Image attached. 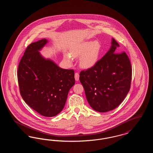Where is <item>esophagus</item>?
Listing matches in <instances>:
<instances>
[{"instance_id": "obj_1", "label": "esophagus", "mask_w": 153, "mask_h": 153, "mask_svg": "<svg viewBox=\"0 0 153 153\" xmlns=\"http://www.w3.org/2000/svg\"><path fill=\"white\" fill-rule=\"evenodd\" d=\"M74 78H75L76 81H79V74L78 73H75Z\"/></svg>"}]
</instances>
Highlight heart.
<instances>
[{
  "mask_svg": "<svg viewBox=\"0 0 153 153\" xmlns=\"http://www.w3.org/2000/svg\"><path fill=\"white\" fill-rule=\"evenodd\" d=\"M100 49V46L97 42H87L80 45L77 48L72 50L71 51L70 54L73 57L80 56L79 58L80 66L82 68H89L96 62ZM64 58L67 64L69 65L72 64V58L70 55L65 54Z\"/></svg>",
  "mask_w": 153,
  "mask_h": 153,
  "instance_id": "obj_1",
  "label": "heart"
}]
</instances>
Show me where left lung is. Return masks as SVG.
<instances>
[{
    "instance_id": "8db88e82",
    "label": "left lung",
    "mask_w": 153,
    "mask_h": 153,
    "mask_svg": "<svg viewBox=\"0 0 153 153\" xmlns=\"http://www.w3.org/2000/svg\"><path fill=\"white\" fill-rule=\"evenodd\" d=\"M119 45L112 38L107 53L95 65L80 73L88 102L93 109L106 112L123 101L131 87V63L125 52L115 53Z\"/></svg>"
}]
</instances>
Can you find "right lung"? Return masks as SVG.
Wrapping results in <instances>:
<instances>
[{"label": "right lung", "instance_id": "obj_1", "mask_svg": "<svg viewBox=\"0 0 153 153\" xmlns=\"http://www.w3.org/2000/svg\"><path fill=\"white\" fill-rule=\"evenodd\" d=\"M48 42L44 38L27 46L19 64L18 80L26 103L41 115L53 117L64 108L75 80L73 70L61 68L41 54Z\"/></svg>", "mask_w": 153, "mask_h": 153}]
</instances>
